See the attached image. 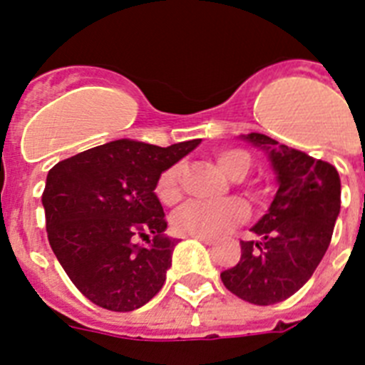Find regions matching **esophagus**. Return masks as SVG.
Segmentation results:
<instances>
[{"instance_id": "obj_1", "label": "esophagus", "mask_w": 365, "mask_h": 365, "mask_svg": "<svg viewBox=\"0 0 365 365\" xmlns=\"http://www.w3.org/2000/svg\"><path fill=\"white\" fill-rule=\"evenodd\" d=\"M193 237H195V240H199L201 243H205V245H214L215 243V240H212V237H205V235H193Z\"/></svg>"}]
</instances>
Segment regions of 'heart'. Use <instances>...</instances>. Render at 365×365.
<instances>
[{
	"mask_svg": "<svg viewBox=\"0 0 365 365\" xmlns=\"http://www.w3.org/2000/svg\"><path fill=\"white\" fill-rule=\"evenodd\" d=\"M215 160L230 179L243 190L245 197L252 202L261 201L263 188L257 182H241L248 175L254 160L252 155L240 148H222L214 153ZM180 164H172L159 173L155 180V195L163 205H173L180 197ZM247 219V206L240 199L222 201H188L172 215V227L180 235H205L215 237L230 230Z\"/></svg>",
	"mask_w": 365,
	"mask_h": 365,
	"instance_id": "b5f03b06",
	"label": "heart"
}]
</instances>
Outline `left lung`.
<instances>
[{"instance_id": "1", "label": "left lung", "mask_w": 365, "mask_h": 365, "mask_svg": "<svg viewBox=\"0 0 365 365\" xmlns=\"http://www.w3.org/2000/svg\"><path fill=\"white\" fill-rule=\"evenodd\" d=\"M245 138L269 151L279 188L252 227L259 241H241V259L221 279L245 302L274 305L298 292L327 252L340 214V177L333 164L267 135Z\"/></svg>"}]
</instances>
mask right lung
Instances as JSON below:
<instances>
[{"instance_id":"add662e5","label":"right lung","mask_w":365,"mask_h":365,"mask_svg":"<svg viewBox=\"0 0 365 365\" xmlns=\"http://www.w3.org/2000/svg\"><path fill=\"white\" fill-rule=\"evenodd\" d=\"M199 143L160 148L122 138L51 168L41 195L47 237L89 302L130 312L163 289L177 241L163 235L168 222L155 180ZM137 237L148 239V247L135 244Z\"/></svg>"}]
</instances>
